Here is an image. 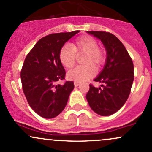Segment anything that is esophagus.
Returning a JSON list of instances; mask_svg holds the SVG:
<instances>
[{
  "instance_id": "esophagus-1",
  "label": "esophagus",
  "mask_w": 152,
  "mask_h": 152,
  "mask_svg": "<svg viewBox=\"0 0 152 152\" xmlns=\"http://www.w3.org/2000/svg\"><path fill=\"white\" fill-rule=\"evenodd\" d=\"M79 85H80V82H74V86H75V87H77V86H79Z\"/></svg>"
}]
</instances>
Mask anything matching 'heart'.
<instances>
[{
    "instance_id": "b5f03b06",
    "label": "heart",
    "mask_w": 152,
    "mask_h": 152,
    "mask_svg": "<svg viewBox=\"0 0 152 152\" xmlns=\"http://www.w3.org/2000/svg\"><path fill=\"white\" fill-rule=\"evenodd\" d=\"M85 53L82 63L67 73V78L75 82H84L94 76L95 67L99 69L106 61L105 50L99 47L98 41L89 35L80 37L72 42L61 48L59 53L60 62L65 68L70 69L76 63V54Z\"/></svg>"
}]
</instances>
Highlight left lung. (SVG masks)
Wrapping results in <instances>:
<instances>
[{
  "mask_svg": "<svg viewBox=\"0 0 152 152\" xmlns=\"http://www.w3.org/2000/svg\"><path fill=\"white\" fill-rule=\"evenodd\" d=\"M87 33L102 41L107 59L102 71L94 79L104 83L103 88L90 85L86 98L95 113L108 116L118 111L126 102L134 80V65L123 43L114 34L101 31Z\"/></svg>",
  "mask_w": 152,
  "mask_h": 152,
  "instance_id": "obj_1",
  "label": "left lung"
}]
</instances>
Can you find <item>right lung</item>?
<instances>
[{
    "label": "right lung",
    "instance_id": "add662e5",
    "mask_svg": "<svg viewBox=\"0 0 152 152\" xmlns=\"http://www.w3.org/2000/svg\"><path fill=\"white\" fill-rule=\"evenodd\" d=\"M79 31L50 34L41 38L27 54L20 72L23 93L32 110L45 118H53L65 109L74 88L72 81L62 85L65 70L59 58L61 48Z\"/></svg>",
    "mask_w": 152,
    "mask_h": 152
}]
</instances>
